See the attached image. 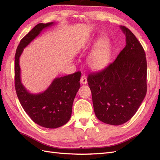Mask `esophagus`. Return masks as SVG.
Returning a JSON list of instances; mask_svg holds the SVG:
<instances>
[{
  "label": "esophagus",
  "mask_w": 160,
  "mask_h": 160,
  "mask_svg": "<svg viewBox=\"0 0 160 160\" xmlns=\"http://www.w3.org/2000/svg\"><path fill=\"white\" fill-rule=\"evenodd\" d=\"M80 83L83 85H85V84H87V83H88V79H87L85 75L81 76V79H80Z\"/></svg>",
  "instance_id": "1"
}]
</instances>
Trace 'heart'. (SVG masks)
Listing matches in <instances>:
<instances>
[{"mask_svg": "<svg viewBox=\"0 0 160 160\" xmlns=\"http://www.w3.org/2000/svg\"><path fill=\"white\" fill-rule=\"evenodd\" d=\"M111 56L109 38L103 37L98 42L89 57V65L93 69H100L107 65Z\"/></svg>", "mask_w": 160, "mask_h": 160, "instance_id": "1", "label": "heart"}]
</instances>
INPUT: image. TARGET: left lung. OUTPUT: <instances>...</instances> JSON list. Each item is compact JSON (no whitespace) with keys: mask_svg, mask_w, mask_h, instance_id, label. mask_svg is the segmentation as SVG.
<instances>
[{"mask_svg":"<svg viewBox=\"0 0 160 160\" xmlns=\"http://www.w3.org/2000/svg\"><path fill=\"white\" fill-rule=\"evenodd\" d=\"M120 28L126 37L123 50L105 69L88 77L96 117L113 125L123 124L132 118L147 92L143 48L128 28Z\"/></svg>","mask_w":160,"mask_h":160,"instance_id":"obj_1","label":"left lung"}]
</instances>
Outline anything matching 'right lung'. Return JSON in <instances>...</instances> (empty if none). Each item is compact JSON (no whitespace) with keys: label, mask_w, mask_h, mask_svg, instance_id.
I'll use <instances>...</instances> for the list:
<instances>
[{"label":"right lung","mask_w":160,"mask_h":160,"mask_svg":"<svg viewBox=\"0 0 160 160\" xmlns=\"http://www.w3.org/2000/svg\"><path fill=\"white\" fill-rule=\"evenodd\" d=\"M54 22L39 23L21 41L14 57L15 89L19 101L27 115L40 126L54 129L62 126L69 122L75 95L80 88L81 72L56 77L45 91L31 93L21 82L19 59L25 48L45 28Z\"/></svg>","instance_id":"obj_1"}]
</instances>
